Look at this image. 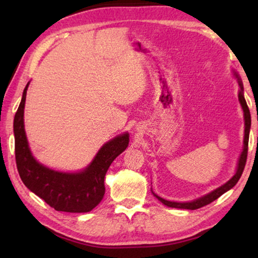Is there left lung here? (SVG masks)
I'll return each mask as SVG.
<instances>
[{
  "label": "left lung",
  "instance_id": "left-lung-1",
  "mask_svg": "<svg viewBox=\"0 0 258 258\" xmlns=\"http://www.w3.org/2000/svg\"><path fill=\"white\" fill-rule=\"evenodd\" d=\"M238 77V75H237ZM239 85H240V92H239V101L240 104H241V107L243 109V115H244V140H243V150L241 152V156H240L239 158V163H238V168H237V172H235L234 176L231 178L229 182H226L224 185H222L220 187H217L216 190L212 191L211 194H208L205 196V197L199 198L197 200H194V202H190V203H175V202H168V200H165L163 198L158 197V196L155 195L158 200H160L161 203L166 206L168 207H173V208H181V209H191V211H194V209H198V208H202L204 206H206V205L213 203L214 200H216L217 198H220L222 195L225 194L226 191H229L230 189H232V187L237 184V182L239 181V178L241 177V174L243 172V168L244 166H246V160H247V154H248V140H249V130H250V112H249V108L247 106V102L246 100L243 98V87H242V83L241 81L239 80Z\"/></svg>",
  "mask_w": 258,
  "mask_h": 258
}]
</instances>
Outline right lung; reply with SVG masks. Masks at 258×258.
Wrapping results in <instances>:
<instances>
[{"instance_id":"add662e5","label":"right lung","mask_w":258,"mask_h":258,"mask_svg":"<svg viewBox=\"0 0 258 258\" xmlns=\"http://www.w3.org/2000/svg\"><path fill=\"white\" fill-rule=\"evenodd\" d=\"M28 84L14 120L16 163L21 181L35 195L59 212L87 213L101 202L106 187L104 176L117 156L128 146V134L107 142L91 165L80 173H60L38 164L30 154L24 128V108Z\"/></svg>"}]
</instances>
